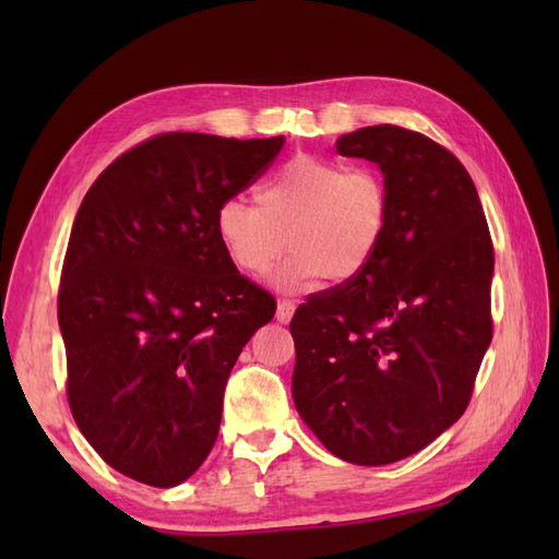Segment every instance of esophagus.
<instances>
[{"instance_id": "1", "label": "esophagus", "mask_w": 559, "mask_h": 559, "mask_svg": "<svg viewBox=\"0 0 559 559\" xmlns=\"http://www.w3.org/2000/svg\"><path fill=\"white\" fill-rule=\"evenodd\" d=\"M294 310H296V306L292 300H280L275 317H277V321H282V324H289L292 317H294Z\"/></svg>"}]
</instances>
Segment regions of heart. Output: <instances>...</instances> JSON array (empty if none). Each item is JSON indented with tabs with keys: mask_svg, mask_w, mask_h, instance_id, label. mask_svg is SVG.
Returning a JSON list of instances; mask_svg holds the SVG:
<instances>
[{
	"mask_svg": "<svg viewBox=\"0 0 559 559\" xmlns=\"http://www.w3.org/2000/svg\"><path fill=\"white\" fill-rule=\"evenodd\" d=\"M257 202L226 198L214 214L228 261L263 277L284 257L277 286L292 294L324 282L357 280L376 259L389 228V186L376 167L298 154L257 186Z\"/></svg>",
	"mask_w": 559,
	"mask_h": 559,
	"instance_id": "obj_1",
	"label": "heart"
}]
</instances>
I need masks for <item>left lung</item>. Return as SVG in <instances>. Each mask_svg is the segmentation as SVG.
<instances>
[{"label":"left lung","instance_id":"left-lung-1","mask_svg":"<svg viewBox=\"0 0 559 559\" xmlns=\"http://www.w3.org/2000/svg\"><path fill=\"white\" fill-rule=\"evenodd\" d=\"M335 148L380 165L392 210L364 273L296 310L294 401L329 452L382 466L464 415L492 343L495 247L466 167L427 134L370 126Z\"/></svg>","mask_w":559,"mask_h":559}]
</instances>
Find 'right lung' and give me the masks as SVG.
Here are the masks:
<instances>
[{
    "label": "right lung",
    "mask_w": 559,
    "mask_h": 559,
    "mask_svg": "<svg viewBox=\"0 0 559 559\" xmlns=\"http://www.w3.org/2000/svg\"><path fill=\"white\" fill-rule=\"evenodd\" d=\"M282 144L163 132L118 156L81 202L58 289L67 401L132 480L173 487L207 460L230 370L275 314L273 294L228 261L214 214Z\"/></svg>",
    "instance_id": "1"
}]
</instances>
